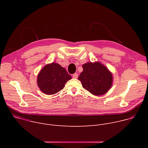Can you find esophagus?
Listing matches in <instances>:
<instances>
[{
    "mask_svg": "<svg viewBox=\"0 0 148 148\" xmlns=\"http://www.w3.org/2000/svg\"><path fill=\"white\" fill-rule=\"evenodd\" d=\"M73 78H77L78 77V74L77 73H74L73 75Z\"/></svg>",
    "mask_w": 148,
    "mask_h": 148,
    "instance_id": "obj_1",
    "label": "esophagus"
}]
</instances>
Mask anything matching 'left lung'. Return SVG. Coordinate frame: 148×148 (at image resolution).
Listing matches in <instances>:
<instances>
[{
	"label": "left lung",
	"mask_w": 148,
	"mask_h": 148,
	"mask_svg": "<svg viewBox=\"0 0 148 148\" xmlns=\"http://www.w3.org/2000/svg\"><path fill=\"white\" fill-rule=\"evenodd\" d=\"M82 69L78 79L84 89L93 95H101L111 88L112 76L103 65L99 62H89L83 64Z\"/></svg>",
	"instance_id": "left-lung-1"
}]
</instances>
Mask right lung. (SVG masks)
I'll use <instances>...</instances> for the list:
<instances>
[{
    "instance_id": "right-lung-1",
    "label": "right lung",
    "mask_w": 148,
    "mask_h": 148,
    "mask_svg": "<svg viewBox=\"0 0 148 148\" xmlns=\"http://www.w3.org/2000/svg\"><path fill=\"white\" fill-rule=\"evenodd\" d=\"M71 76L60 64L53 62L43 67L37 76V84L46 94H54L64 88Z\"/></svg>"
}]
</instances>
